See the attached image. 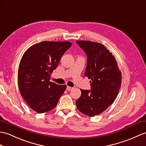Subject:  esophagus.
I'll list each match as a JSON object with an SVG mask.
<instances>
[{"label": "esophagus", "mask_w": 146, "mask_h": 146, "mask_svg": "<svg viewBox=\"0 0 146 146\" xmlns=\"http://www.w3.org/2000/svg\"><path fill=\"white\" fill-rule=\"evenodd\" d=\"M72 89H73V88L70 87V86H68L66 87V90H67V91H70V90H72Z\"/></svg>", "instance_id": "34e87169"}]
</instances>
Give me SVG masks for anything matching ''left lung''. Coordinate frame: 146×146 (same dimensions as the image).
I'll use <instances>...</instances> for the list:
<instances>
[{
  "mask_svg": "<svg viewBox=\"0 0 146 146\" xmlns=\"http://www.w3.org/2000/svg\"><path fill=\"white\" fill-rule=\"evenodd\" d=\"M87 55L84 76L91 81V90L81 89L76 101L81 113L93 117L106 110L113 103L121 85V72L116 60L103 45L91 41L76 42Z\"/></svg>",
  "mask_w": 146,
  "mask_h": 146,
  "instance_id": "1",
  "label": "left lung"
}]
</instances>
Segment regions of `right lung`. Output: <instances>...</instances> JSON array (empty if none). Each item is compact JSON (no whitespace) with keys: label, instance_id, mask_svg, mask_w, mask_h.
<instances>
[{"label":"right lung","instance_id":"add662e5","mask_svg":"<svg viewBox=\"0 0 146 146\" xmlns=\"http://www.w3.org/2000/svg\"><path fill=\"white\" fill-rule=\"evenodd\" d=\"M72 46L69 42H42L23 54L19 66L20 93L27 104L38 113L53 110L66 88L50 81L62 55Z\"/></svg>","mask_w":146,"mask_h":146}]
</instances>
